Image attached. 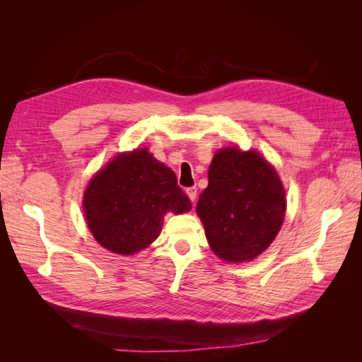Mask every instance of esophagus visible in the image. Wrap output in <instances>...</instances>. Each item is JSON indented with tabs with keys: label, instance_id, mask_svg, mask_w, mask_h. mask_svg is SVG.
<instances>
[{
	"label": "esophagus",
	"instance_id": "34e87169",
	"mask_svg": "<svg viewBox=\"0 0 362 362\" xmlns=\"http://www.w3.org/2000/svg\"><path fill=\"white\" fill-rule=\"evenodd\" d=\"M185 193H187L190 201L194 202L196 201V194H198V189H196V187H189L187 190H185Z\"/></svg>",
	"mask_w": 362,
	"mask_h": 362
}]
</instances>
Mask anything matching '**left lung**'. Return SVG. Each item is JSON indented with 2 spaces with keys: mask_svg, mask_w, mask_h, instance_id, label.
I'll return each instance as SVG.
<instances>
[{
  "mask_svg": "<svg viewBox=\"0 0 362 362\" xmlns=\"http://www.w3.org/2000/svg\"><path fill=\"white\" fill-rule=\"evenodd\" d=\"M286 206L279 175L259 152L223 148L213 157L196 213L214 254L243 262L257 258L275 240Z\"/></svg>",
  "mask_w": 362,
  "mask_h": 362,
  "instance_id": "left-lung-1",
  "label": "left lung"
}]
</instances>
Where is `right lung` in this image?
<instances>
[{
	"label": "right lung",
	"mask_w": 362,
	"mask_h": 362,
	"mask_svg": "<svg viewBox=\"0 0 362 362\" xmlns=\"http://www.w3.org/2000/svg\"><path fill=\"white\" fill-rule=\"evenodd\" d=\"M83 206L96 242L113 254L131 255L160 235L164 214L190 211L192 202L175 173L144 148L116 156L98 172Z\"/></svg>",
	"instance_id": "add662e5"
}]
</instances>
